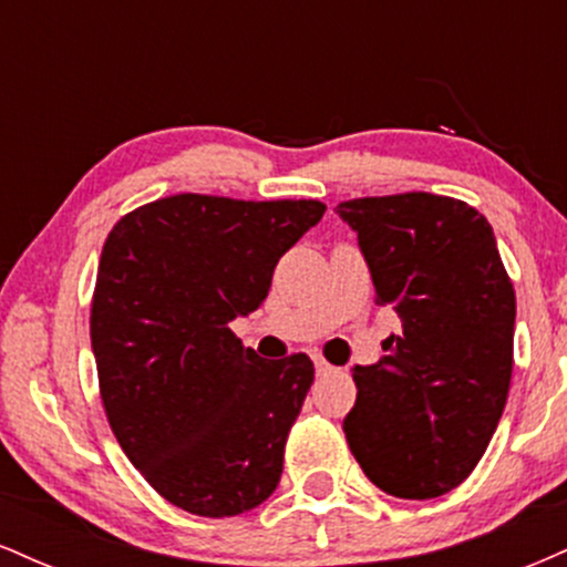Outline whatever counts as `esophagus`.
I'll list each match as a JSON object with an SVG mask.
<instances>
[{"label": "esophagus", "instance_id": "34e87169", "mask_svg": "<svg viewBox=\"0 0 567 567\" xmlns=\"http://www.w3.org/2000/svg\"><path fill=\"white\" fill-rule=\"evenodd\" d=\"M315 368H317V375H328V373H336V368L330 365V362L324 360V357H320V354H315Z\"/></svg>", "mask_w": 567, "mask_h": 567}]
</instances>
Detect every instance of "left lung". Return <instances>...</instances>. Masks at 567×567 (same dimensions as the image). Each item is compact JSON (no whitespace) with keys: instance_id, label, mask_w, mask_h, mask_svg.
Here are the masks:
<instances>
[{"instance_id":"8db88e82","label":"left lung","mask_w":567,"mask_h":567,"mask_svg":"<svg viewBox=\"0 0 567 567\" xmlns=\"http://www.w3.org/2000/svg\"><path fill=\"white\" fill-rule=\"evenodd\" d=\"M375 303L402 322L375 365H354L343 419L370 483L396 498H437L470 477L512 381L514 288L491 224L466 202L426 192L349 199Z\"/></svg>"}]
</instances>
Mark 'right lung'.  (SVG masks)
Instances as JSON below:
<instances>
[{"mask_svg":"<svg viewBox=\"0 0 567 567\" xmlns=\"http://www.w3.org/2000/svg\"><path fill=\"white\" fill-rule=\"evenodd\" d=\"M322 213L317 199L175 194L103 245L90 309L103 408L130 464L181 509L234 517L275 493L315 365L261 360L229 322L264 303Z\"/></svg>","mask_w":567,"mask_h":567,"instance_id":"right-lung-1","label":"right lung"}]
</instances>
